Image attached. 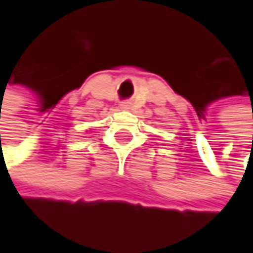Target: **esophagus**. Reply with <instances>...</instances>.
<instances>
[{"mask_svg":"<svg viewBox=\"0 0 253 253\" xmlns=\"http://www.w3.org/2000/svg\"><path fill=\"white\" fill-rule=\"evenodd\" d=\"M120 109L122 110H128L130 109V104L128 103H123V104H120Z\"/></svg>","mask_w":253,"mask_h":253,"instance_id":"esophagus-1","label":"esophagus"}]
</instances>
